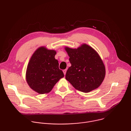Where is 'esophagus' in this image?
Wrapping results in <instances>:
<instances>
[{"instance_id": "esophagus-1", "label": "esophagus", "mask_w": 131, "mask_h": 131, "mask_svg": "<svg viewBox=\"0 0 131 131\" xmlns=\"http://www.w3.org/2000/svg\"><path fill=\"white\" fill-rule=\"evenodd\" d=\"M63 72H64V75H65V74H66V69H64V70H63Z\"/></svg>"}]
</instances>
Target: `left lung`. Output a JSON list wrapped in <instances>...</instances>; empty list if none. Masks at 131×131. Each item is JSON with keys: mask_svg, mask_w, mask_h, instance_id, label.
<instances>
[{"mask_svg": "<svg viewBox=\"0 0 131 131\" xmlns=\"http://www.w3.org/2000/svg\"><path fill=\"white\" fill-rule=\"evenodd\" d=\"M71 66L65 78L76 89L88 93L99 88L105 76V65L97 52L86 44L77 49L65 48Z\"/></svg>", "mask_w": 131, "mask_h": 131, "instance_id": "1", "label": "left lung"}]
</instances>
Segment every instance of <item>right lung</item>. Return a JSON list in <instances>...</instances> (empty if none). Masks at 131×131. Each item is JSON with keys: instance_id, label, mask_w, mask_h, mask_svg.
<instances>
[{"instance_id": "right-lung-1", "label": "right lung", "mask_w": 131, "mask_h": 131, "mask_svg": "<svg viewBox=\"0 0 131 131\" xmlns=\"http://www.w3.org/2000/svg\"><path fill=\"white\" fill-rule=\"evenodd\" d=\"M56 53L55 50L40 47L34 53L27 65L26 81L31 89L40 94L50 92L64 76L55 59Z\"/></svg>"}]
</instances>
